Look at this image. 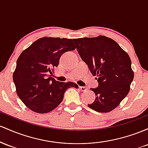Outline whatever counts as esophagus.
<instances>
[{
	"label": "esophagus",
	"instance_id": "obj_1",
	"mask_svg": "<svg viewBox=\"0 0 148 148\" xmlns=\"http://www.w3.org/2000/svg\"><path fill=\"white\" fill-rule=\"evenodd\" d=\"M79 90L82 91V92H85V91L87 90V87H80V86H79Z\"/></svg>",
	"mask_w": 148,
	"mask_h": 148
}]
</instances>
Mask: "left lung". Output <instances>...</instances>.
Instances as JSON below:
<instances>
[{
  "label": "left lung",
  "instance_id": "left-lung-1",
  "mask_svg": "<svg viewBox=\"0 0 148 148\" xmlns=\"http://www.w3.org/2000/svg\"><path fill=\"white\" fill-rule=\"evenodd\" d=\"M73 40L81 59L99 82L97 88H91L96 99L88 106L96 112H110L130 90L134 77L130 57L115 41L106 36Z\"/></svg>",
  "mask_w": 148,
  "mask_h": 148
}]
</instances>
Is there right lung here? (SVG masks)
<instances>
[{"mask_svg":"<svg viewBox=\"0 0 148 148\" xmlns=\"http://www.w3.org/2000/svg\"><path fill=\"white\" fill-rule=\"evenodd\" d=\"M75 49L72 39L45 37L35 41L16 61L13 81L19 99L30 110L47 113L55 109L68 88H78L74 82H62L51 77L64 52Z\"/></svg>","mask_w":148,"mask_h":148,"instance_id":"right-lung-1","label":"right lung"}]
</instances>
